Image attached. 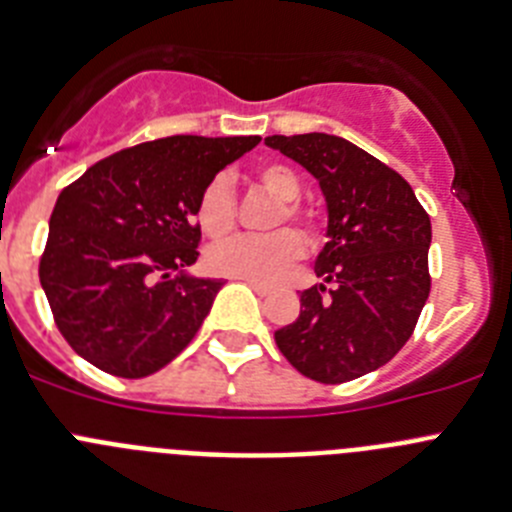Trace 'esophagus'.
<instances>
[{
    "label": "esophagus",
    "instance_id": "34e87169",
    "mask_svg": "<svg viewBox=\"0 0 512 512\" xmlns=\"http://www.w3.org/2000/svg\"><path fill=\"white\" fill-rule=\"evenodd\" d=\"M247 285H250V288L255 290L257 296H265L267 290H270V288H267V285H262V283H255V280H247Z\"/></svg>",
    "mask_w": 512,
    "mask_h": 512
}]
</instances>
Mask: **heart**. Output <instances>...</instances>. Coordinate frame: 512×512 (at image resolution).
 <instances>
[{
  "mask_svg": "<svg viewBox=\"0 0 512 512\" xmlns=\"http://www.w3.org/2000/svg\"><path fill=\"white\" fill-rule=\"evenodd\" d=\"M257 183L273 199L283 201L270 219V227H280L288 219V222L301 224L311 237V216L296 204L298 193H301V181L296 173L280 163L262 165L257 170ZM196 219L206 237L219 239L232 232L234 219H237V201H234L232 183L227 176H216L206 183L199 196V206H196ZM301 257L303 239L290 229H280V232L265 234V237L224 239L206 252V265L211 273L224 275V278L278 283Z\"/></svg>",
  "mask_w": 512,
  "mask_h": 512,
  "instance_id": "obj_1",
  "label": "heart"
}]
</instances>
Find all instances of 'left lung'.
Wrapping results in <instances>:
<instances>
[{"instance_id":"left-lung-1","label":"left lung","mask_w":512,"mask_h":512,"mask_svg":"<svg viewBox=\"0 0 512 512\" xmlns=\"http://www.w3.org/2000/svg\"><path fill=\"white\" fill-rule=\"evenodd\" d=\"M265 145L319 181L329 216V242L313 265L324 283L303 290L298 319L275 331V344L326 385L388 365L431 290V219L400 173L344 137L273 135Z\"/></svg>"}]
</instances>
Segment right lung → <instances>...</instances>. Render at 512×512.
Returning <instances> with one entry per match:
<instances>
[{
    "instance_id": "add662e5",
    "label": "right lung",
    "mask_w": 512,
    "mask_h": 512,
    "mask_svg": "<svg viewBox=\"0 0 512 512\" xmlns=\"http://www.w3.org/2000/svg\"><path fill=\"white\" fill-rule=\"evenodd\" d=\"M257 142L163 137L99 160L63 188L40 285L73 352L135 380L191 344L224 285L186 270L199 260V196Z\"/></svg>"
}]
</instances>
